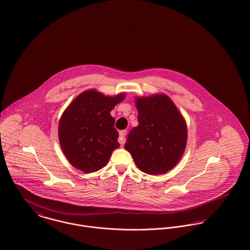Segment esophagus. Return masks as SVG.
Returning a JSON list of instances; mask_svg holds the SVG:
<instances>
[{"label": "esophagus", "mask_w": 250, "mask_h": 250, "mask_svg": "<svg viewBox=\"0 0 250 250\" xmlns=\"http://www.w3.org/2000/svg\"><path fill=\"white\" fill-rule=\"evenodd\" d=\"M126 133L127 131L126 130H121L120 132H119V143L121 144V145H124L125 143V135H126Z\"/></svg>", "instance_id": "34e87169"}]
</instances>
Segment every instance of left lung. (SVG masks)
Returning <instances> with one entry per match:
<instances>
[{
	"mask_svg": "<svg viewBox=\"0 0 250 250\" xmlns=\"http://www.w3.org/2000/svg\"><path fill=\"white\" fill-rule=\"evenodd\" d=\"M139 125L127 135L125 150L138 168L149 175L170 171L186 146L187 127L171 99L163 94L138 98Z\"/></svg>",
	"mask_w": 250,
	"mask_h": 250,
	"instance_id": "obj_1",
	"label": "left lung"
}]
</instances>
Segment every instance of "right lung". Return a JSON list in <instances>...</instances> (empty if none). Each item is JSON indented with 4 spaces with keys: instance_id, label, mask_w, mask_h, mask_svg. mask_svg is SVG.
<instances>
[{
    "instance_id": "1",
    "label": "right lung",
    "mask_w": 250,
    "mask_h": 250,
    "mask_svg": "<svg viewBox=\"0 0 250 250\" xmlns=\"http://www.w3.org/2000/svg\"><path fill=\"white\" fill-rule=\"evenodd\" d=\"M125 95L114 97L87 90L78 95L60 118L59 138L66 158L84 173L104 167L114 149L119 147V133L110 111Z\"/></svg>"
}]
</instances>
